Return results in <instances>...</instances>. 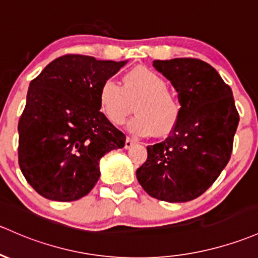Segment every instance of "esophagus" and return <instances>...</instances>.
Instances as JSON below:
<instances>
[{
    "instance_id": "1",
    "label": "esophagus",
    "mask_w": 258,
    "mask_h": 258,
    "mask_svg": "<svg viewBox=\"0 0 258 258\" xmlns=\"http://www.w3.org/2000/svg\"><path fill=\"white\" fill-rule=\"evenodd\" d=\"M134 143H135V141L133 140L132 138L128 137V138H126V139H125V145H124V148H125V149H130L133 145H134Z\"/></svg>"
}]
</instances>
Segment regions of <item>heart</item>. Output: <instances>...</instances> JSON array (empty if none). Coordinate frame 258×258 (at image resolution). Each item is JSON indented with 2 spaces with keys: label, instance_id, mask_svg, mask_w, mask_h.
Returning <instances> with one entry per match:
<instances>
[{
  "label": "heart",
  "instance_id": "1",
  "mask_svg": "<svg viewBox=\"0 0 258 258\" xmlns=\"http://www.w3.org/2000/svg\"><path fill=\"white\" fill-rule=\"evenodd\" d=\"M98 106L114 125H121L135 106L138 115L130 120L129 129L140 137H168L182 113L179 95L168 88L167 80L144 66L126 71L121 86L113 80H104L98 90Z\"/></svg>",
  "mask_w": 258,
  "mask_h": 258
}]
</instances>
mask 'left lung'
<instances>
[{
	"mask_svg": "<svg viewBox=\"0 0 258 258\" xmlns=\"http://www.w3.org/2000/svg\"><path fill=\"white\" fill-rule=\"evenodd\" d=\"M182 101L178 124L162 143L148 146L137 178L149 196L179 203L198 198L228 165L240 115L234 96L213 66L199 59L155 60Z\"/></svg>",
	"mask_w": 258,
	"mask_h": 258,
	"instance_id": "obj_1",
	"label": "left lung"
}]
</instances>
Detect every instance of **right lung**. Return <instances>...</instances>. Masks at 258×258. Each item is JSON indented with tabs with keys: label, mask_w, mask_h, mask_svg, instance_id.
Instances as JSON below:
<instances>
[{
	"label": "right lung",
	"mask_w": 258,
	"mask_h": 258,
	"mask_svg": "<svg viewBox=\"0 0 258 258\" xmlns=\"http://www.w3.org/2000/svg\"><path fill=\"white\" fill-rule=\"evenodd\" d=\"M126 61L66 54L32 80L18 123V163L41 197L73 202L91 192L99 160L125 145L98 106V90Z\"/></svg>",
	"instance_id": "right-lung-1"
}]
</instances>
